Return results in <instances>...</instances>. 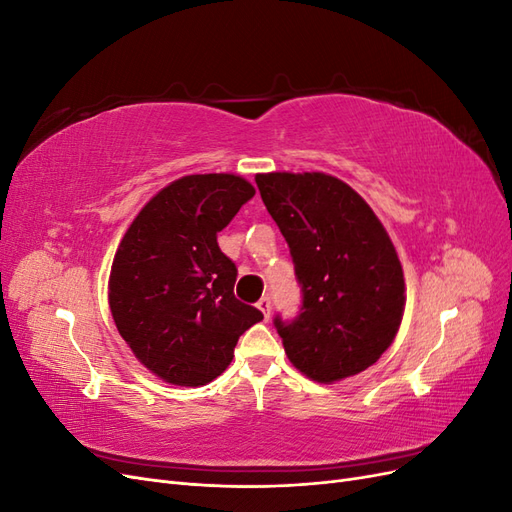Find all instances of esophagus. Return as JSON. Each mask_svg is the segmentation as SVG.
Wrapping results in <instances>:
<instances>
[{
  "instance_id": "obj_1",
  "label": "esophagus",
  "mask_w": 512,
  "mask_h": 512,
  "mask_svg": "<svg viewBox=\"0 0 512 512\" xmlns=\"http://www.w3.org/2000/svg\"><path fill=\"white\" fill-rule=\"evenodd\" d=\"M256 305H258V309L262 312V316H265V318L269 320V318H271V299H269V297H262Z\"/></svg>"
}]
</instances>
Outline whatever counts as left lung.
Returning <instances> with one entry per match:
<instances>
[{
    "label": "left lung",
    "instance_id": "1",
    "mask_svg": "<svg viewBox=\"0 0 512 512\" xmlns=\"http://www.w3.org/2000/svg\"><path fill=\"white\" fill-rule=\"evenodd\" d=\"M256 185L303 292L297 318H275L290 363L320 384L361 374L393 344L404 316V269L389 232L337 177L267 173Z\"/></svg>",
    "mask_w": 512,
    "mask_h": 512
}]
</instances>
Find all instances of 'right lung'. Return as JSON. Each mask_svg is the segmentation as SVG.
Returning a JSON list of instances; mask_svg holds the SVG:
<instances>
[{"mask_svg":"<svg viewBox=\"0 0 512 512\" xmlns=\"http://www.w3.org/2000/svg\"><path fill=\"white\" fill-rule=\"evenodd\" d=\"M254 194L239 175L181 177L149 200L117 247L108 280L113 320L164 382L218 378L239 337L262 320L235 297L237 267L218 245V232Z\"/></svg>","mask_w":512,"mask_h":512,"instance_id":"right-lung-1","label":"right lung"}]
</instances>
